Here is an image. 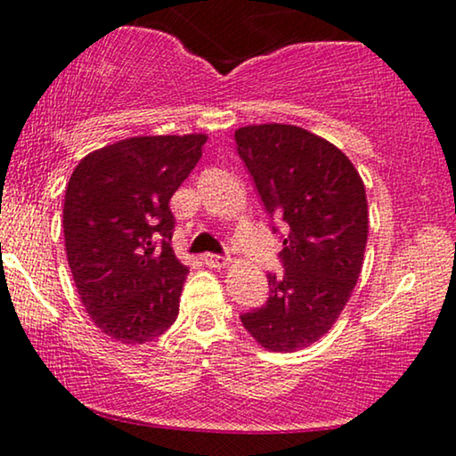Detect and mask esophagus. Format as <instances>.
<instances>
[{
    "label": "esophagus",
    "mask_w": 456,
    "mask_h": 456,
    "mask_svg": "<svg viewBox=\"0 0 456 456\" xmlns=\"http://www.w3.org/2000/svg\"><path fill=\"white\" fill-rule=\"evenodd\" d=\"M203 264L209 265V267H216V270H224V267L228 265V259L226 257H220V255H203Z\"/></svg>",
    "instance_id": "obj_1"
}]
</instances>
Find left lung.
Wrapping results in <instances>:
<instances>
[{
    "label": "left lung",
    "instance_id": "left-lung-1",
    "mask_svg": "<svg viewBox=\"0 0 456 456\" xmlns=\"http://www.w3.org/2000/svg\"><path fill=\"white\" fill-rule=\"evenodd\" d=\"M234 141L265 211L286 222L284 276L267 273L270 298L240 322L265 351H301L328 334L359 280L365 184L338 147L292 124L242 126Z\"/></svg>",
    "mask_w": 456,
    "mask_h": 456
}]
</instances>
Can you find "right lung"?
<instances>
[{
  "label": "right lung",
  "instance_id": "add662e5",
  "mask_svg": "<svg viewBox=\"0 0 456 456\" xmlns=\"http://www.w3.org/2000/svg\"><path fill=\"white\" fill-rule=\"evenodd\" d=\"M205 141L208 134L118 141L80 159L68 183L64 239L74 284L95 326L122 345L158 338L176 322L189 267L170 247V199Z\"/></svg>",
  "mask_w": 456,
  "mask_h": 456
}]
</instances>
